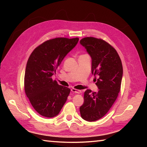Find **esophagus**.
Returning a JSON list of instances; mask_svg holds the SVG:
<instances>
[{"label": "esophagus", "mask_w": 147, "mask_h": 147, "mask_svg": "<svg viewBox=\"0 0 147 147\" xmlns=\"http://www.w3.org/2000/svg\"><path fill=\"white\" fill-rule=\"evenodd\" d=\"M71 91L73 92V93H78V94H80V93H82V91L81 90H78V89H74V88H72L71 89Z\"/></svg>", "instance_id": "obj_1"}]
</instances>
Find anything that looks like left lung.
Wrapping results in <instances>:
<instances>
[{"label": "left lung", "instance_id": "left-lung-1", "mask_svg": "<svg viewBox=\"0 0 147 147\" xmlns=\"http://www.w3.org/2000/svg\"><path fill=\"white\" fill-rule=\"evenodd\" d=\"M80 43L91 56V73L98 89L97 92H91L90 89L84 92V102L80 112L84 120L93 122L105 115L117 98L123 65L116 50L102 39L88 37Z\"/></svg>", "mask_w": 147, "mask_h": 147}]
</instances>
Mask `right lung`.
<instances>
[{"label": "right lung", "mask_w": 147, "mask_h": 147, "mask_svg": "<svg viewBox=\"0 0 147 147\" xmlns=\"http://www.w3.org/2000/svg\"><path fill=\"white\" fill-rule=\"evenodd\" d=\"M78 40V38L50 39L35 49L29 57L24 90L35 110L45 117L58 115L70 93V89L59 86L52 76Z\"/></svg>", "instance_id": "add662e5"}]
</instances>
